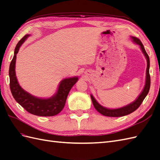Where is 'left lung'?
<instances>
[{
    "label": "left lung",
    "mask_w": 160,
    "mask_h": 160,
    "mask_svg": "<svg viewBox=\"0 0 160 160\" xmlns=\"http://www.w3.org/2000/svg\"><path fill=\"white\" fill-rule=\"evenodd\" d=\"M131 38L133 40L134 42L138 44L140 46L141 50L143 52V54L145 55L147 61V71H146V81H145V87L143 88L142 92L140 94V95L138 96L137 99L135 100L133 103H130L128 105L124 106V107L118 108V109H108L105 108L103 106H101L100 104L98 103V102L95 100V98L91 95V97L92 101V104L94 107L97 109V112H99L102 115L105 116H109V117H120V116H124L128 115V114L132 113L134 112L135 110L138 108L139 106L142 103L143 100L145 99V98L148 94L150 88V84H151V78H150V75H149V66H150V62H149V55H147V53L145 51L144 48V46L141 42V40L138 38L134 37V36H131Z\"/></svg>",
    "instance_id": "1"
}]
</instances>
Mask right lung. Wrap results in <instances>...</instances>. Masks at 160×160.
Returning a JSON list of instances; mask_svg holds the SVG:
<instances>
[{"mask_svg":"<svg viewBox=\"0 0 160 160\" xmlns=\"http://www.w3.org/2000/svg\"><path fill=\"white\" fill-rule=\"evenodd\" d=\"M29 34H26L16 45L14 56L9 66L10 89L13 98L28 112L38 116H53L60 113L63 109L68 94L71 88L78 80V77L65 78L61 82L57 92L54 96L48 99H40L30 95L20 87L15 75L16 55L21 45Z\"/></svg>","mask_w":160,"mask_h":160,"instance_id":"1","label":"right lung"}]
</instances>
